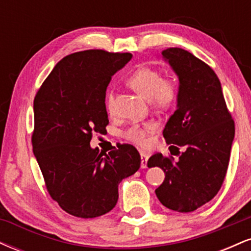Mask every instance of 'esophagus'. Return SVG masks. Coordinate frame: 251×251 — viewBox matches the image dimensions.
Returning a JSON list of instances; mask_svg holds the SVG:
<instances>
[{
    "label": "esophagus",
    "instance_id": "esophagus-1",
    "mask_svg": "<svg viewBox=\"0 0 251 251\" xmlns=\"http://www.w3.org/2000/svg\"><path fill=\"white\" fill-rule=\"evenodd\" d=\"M140 157H142V163H140V166H142V169H146L148 168V159H149L148 154L142 152V153H140Z\"/></svg>",
    "mask_w": 251,
    "mask_h": 251
}]
</instances>
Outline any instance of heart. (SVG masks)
<instances>
[{"label":"heart","mask_w":251,"mask_h":251,"mask_svg":"<svg viewBox=\"0 0 251 251\" xmlns=\"http://www.w3.org/2000/svg\"><path fill=\"white\" fill-rule=\"evenodd\" d=\"M126 82L138 94L158 107H169L178 97V85L176 80L170 76H162V73L157 68L150 66L137 68L127 77ZM105 103L108 113H113L114 97L111 92L106 96ZM155 127L157 125L154 122L133 124L125 132V138L137 145L145 146L148 144V137L153 133Z\"/></svg>","instance_id":"heart-1"}]
</instances>
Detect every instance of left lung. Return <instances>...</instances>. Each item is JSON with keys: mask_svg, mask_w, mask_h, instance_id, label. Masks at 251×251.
Returning <instances> with one entry per match:
<instances>
[{"mask_svg": "<svg viewBox=\"0 0 251 251\" xmlns=\"http://www.w3.org/2000/svg\"><path fill=\"white\" fill-rule=\"evenodd\" d=\"M162 55L179 80L177 109L163 131L166 143L178 145L170 146V152L178 150L179 159L175 162L171 155L154 153L148 166L165 172V179L155 190L160 203L175 211L191 212L220 191L229 165L235 123L220 79L210 66L181 48H168ZM179 147L186 149L181 154Z\"/></svg>", "mask_w": 251, "mask_h": 251, "instance_id": "left-lung-1", "label": "left lung"}]
</instances>
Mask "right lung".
I'll list each match as a JSON object with an SVG mask.
<instances>
[{
	"label": "right lung",
	"instance_id": "1",
	"mask_svg": "<svg viewBox=\"0 0 251 251\" xmlns=\"http://www.w3.org/2000/svg\"><path fill=\"white\" fill-rule=\"evenodd\" d=\"M129 53L77 51L60 60L34 99L31 144L46 188L60 208L94 218L116 206L118 185L140 168V154L124 144L113 151L92 149V134L108 125L105 98L111 77Z\"/></svg>",
	"mask_w": 251,
	"mask_h": 251
}]
</instances>
